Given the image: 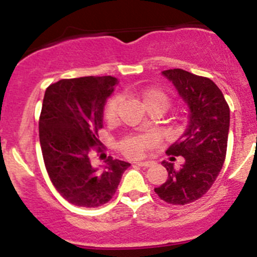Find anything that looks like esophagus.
I'll use <instances>...</instances> for the list:
<instances>
[{
  "label": "esophagus",
  "mask_w": 257,
  "mask_h": 257,
  "mask_svg": "<svg viewBox=\"0 0 257 257\" xmlns=\"http://www.w3.org/2000/svg\"><path fill=\"white\" fill-rule=\"evenodd\" d=\"M136 164L139 165V167L148 168V167H152L153 164H155V162H153V160H138V162H136Z\"/></svg>",
  "instance_id": "34e87169"
}]
</instances>
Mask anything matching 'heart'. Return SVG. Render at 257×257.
I'll use <instances>...</instances> for the list:
<instances>
[{
    "instance_id": "obj_1",
    "label": "heart",
    "mask_w": 257,
    "mask_h": 257,
    "mask_svg": "<svg viewBox=\"0 0 257 257\" xmlns=\"http://www.w3.org/2000/svg\"><path fill=\"white\" fill-rule=\"evenodd\" d=\"M132 95L139 98L143 105L147 108V110L152 109H162L165 112V109L169 105V98L163 90L158 88H145L142 90H133L131 92ZM121 99L119 97H114L109 100L105 108V119L109 123H114L118 118L119 107H120ZM153 144V138L149 136H139L133 137V138L125 139L120 144V150L128 157H141L147 148H149Z\"/></svg>"
}]
</instances>
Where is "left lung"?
I'll return each instance as SVG.
<instances>
[{
    "mask_svg": "<svg viewBox=\"0 0 257 257\" xmlns=\"http://www.w3.org/2000/svg\"><path fill=\"white\" fill-rule=\"evenodd\" d=\"M162 74L173 83L188 107V125L167 150L170 162H162L168 170V180L154 190L167 203L185 205L198 200L211 188L224 165L230 109L211 79L179 68ZM175 156L183 159L180 167L172 163Z\"/></svg>",
    "mask_w": 257,
    "mask_h": 257,
    "instance_id": "1",
    "label": "left lung"
}]
</instances>
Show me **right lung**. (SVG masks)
I'll return each mask as SVG.
<instances>
[{"label":"right lung","mask_w":257,"mask_h":257,"mask_svg":"<svg viewBox=\"0 0 257 257\" xmlns=\"http://www.w3.org/2000/svg\"><path fill=\"white\" fill-rule=\"evenodd\" d=\"M116 79L110 76L61 79L46 89L40 116V143L52 184L76 206L97 208L115 193L131 164L100 155L92 160L90 148L99 145L103 110Z\"/></svg>","instance_id":"1"}]
</instances>
